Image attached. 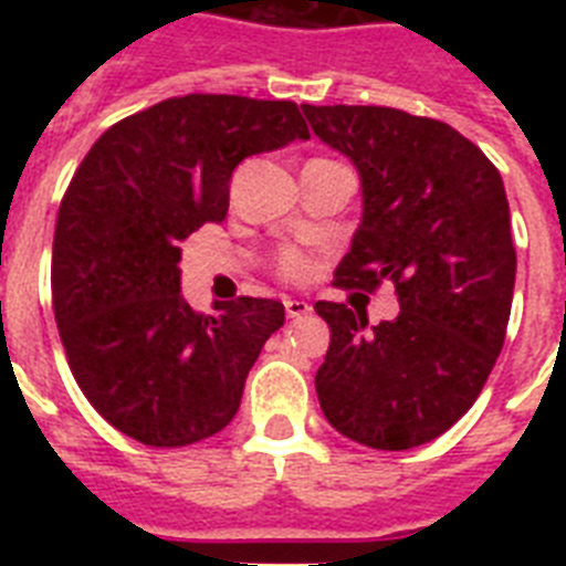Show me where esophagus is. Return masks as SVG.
Masks as SVG:
<instances>
[{"instance_id":"34e87169","label":"esophagus","mask_w":566,"mask_h":566,"mask_svg":"<svg viewBox=\"0 0 566 566\" xmlns=\"http://www.w3.org/2000/svg\"><path fill=\"white\" fill-rule=\"evenodd\" d=\"M283 306H286L289 317H306V314L312 312V306H308L306 300H297V297H286L283 300Z\"/></svg>"}]
</instances>
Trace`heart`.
I'll return each mask as SVG.
<instances>
[{
    "label": "heart",
    "instance_id": "heart-1",
    "mask_svg": "<svg viewBox=\"0 0 566 566\" xmlns=\"http://www.w3.org/2000/svg\"><path fill=\"white\" fill-rule=\"evenodd\" d=\"M306 272H308V260L303 258V254L292 252V249L280 254V274H283V277L297 280V277H303Z\"/></svg>",
    "mask_w": 566,
    "mask_h": 566
}]
</instances>
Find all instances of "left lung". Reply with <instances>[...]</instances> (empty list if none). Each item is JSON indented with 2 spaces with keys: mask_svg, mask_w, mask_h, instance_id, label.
Listing matches in <instances>:
<instances>
[{
  "mask_svg": "<svg viewBox=\"0 0 566 566\" xmlns=\"http://www.w3.org/2000/svg\"><path fill=\"white\" fill-rule=\"evenodd\" d=\"M319 142L359 172L363 218L337 286L394 280L399 314L319 300L332 343L314 385L343 437L377 451L431 442L468 413L507 332L516 249L502 175L476 144L394 107L303 104Z\"/></svg>",
  "mask_w": 566,
  "mask_h": 566,
  "instance_id": "1",
  "label": "left lung"
}]
</instances>
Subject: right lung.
<instances>
[{
    "label": "right lung",
    "instance_id": "obj_1",
    "mask_svg": "<svg viewBox=\"0 0 566 566\" xmlns=\"http://www.w3.org/2000/svg\"><path fill=\"white\" fill-rule=\"evenodd\" d=\"M306 142L292 102L167 98L113 124L84 155L53 234V312L70 371L113 428L153 448L223 431L283 303L181 294V240L229 212L243 158Z\"/></svg>",
    "mask_w": 566,
    "mask_h": 566
}]
</instances>
